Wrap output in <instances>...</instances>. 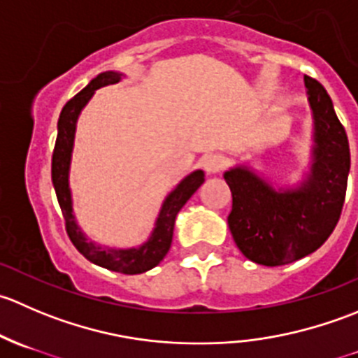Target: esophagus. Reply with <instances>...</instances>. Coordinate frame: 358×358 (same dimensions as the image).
<instances>
[{"label": "esophagus", "instance_id": "esophagus-1", "mask_svg": "<svg viewBox=\"0 0 358 358\" xmlns=\"http://www.w3.org/2000/svg\"><path fill=\"white\" fill-rule=\"evenodd\" d=\"M225 157L222 154H208L202 157V168L208 173H220L225 168Z\"/></svg>", "mask_w": 358, "mask_h": 358}]
</instances>
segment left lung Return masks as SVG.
I'll return each mask as SVG.
<instances>
[{
    "mask_svg": "<svg viewBox=\"0 0 358 358\" xmlns=\"http://www.w3.org/2000/svg\"><path fill=\"white\" fill-rule=\"evenodd\" d=\"M315 115V162L298 192H275L244 168L230 169L229 229L237 248L258 265L279 266L319 249L341 216L350 171L346 131L331 96L317 79L305 76Z\"/></svg>",
    "mask_w": 358,
    "mask_h": 358,
    "instance_id": "8db88e82",
    "label": "left lung"
}]
</instances>
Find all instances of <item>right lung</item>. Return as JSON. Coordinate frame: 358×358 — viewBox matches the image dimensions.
<instances>
[{
	"label": "right lung",
	"instance_id": "right-lung-1",
	"mask_svg": "<svg viewBox=\"0 0 358 358\" xmlns=\"http://www.w3.org/2000/svg\"><path fill=\"white\" fill-rule=\"evenodd\" d=\"M121 79V74L117 72H103L99 74L95 79H92L85 90L72 96L71 100L64 106L59 117V133H57L55 149L52 156V182L55 187L57 199H59L60 209H62L64 222H66V232L74 244L76 249L90 259L95 265L103 266V268L112 270V272L126 273V275H135V273L147 272L154 268L159 262L169 251L173 239V229H175V218L180 209L183 208L187 201L192 197V194L204 182V173L201 169L190 173L187 178L180 182V185L168 196V199L162 204L161 213L154 229L152 237L138 249H102L96 248L95 244L88 243L83 237L81 230L76 225L74 215H72V201L71 190H69V162H71L72 142H74L76 121L83 107L86 106L95 90L102 88L106 85H112Z\"/></svg>",
	"mask_w": 358,
	"mask_h": 358
}]
</instances>
